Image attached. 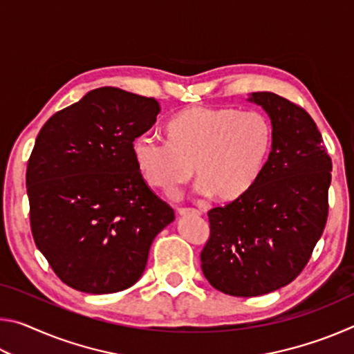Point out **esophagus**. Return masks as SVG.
<instances>
[{"mask_svg":"<svg viewBox=\"0 0 354 354\" xmlns=\"http://www.w3.org/2000/svg\"><path fill=\"white\" fill-rule=\"evenodd\" d=\"M178 214L179 215H200V211H196V209H192V207H178Z\"/></svg>","mask_w":354,"mask_h":354,"instance_id":"34e87169","label":"esophagus"}]
</instances>
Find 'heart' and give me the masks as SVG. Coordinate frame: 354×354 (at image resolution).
<instances>
[{
    "mask_svg": "<svg viewBox=\"0 0 354 354\" xmlns=\"http://www.w3.org/2000/svg\"><path fill=\"white\" fill-rule=\"evenodd\" d=\"M167 140L143 134L133 142L137 169L149 187L173 194L195 175L203 194L234 201L254 187L273 148V127L261 112L190 107L165 123Z\"/></svg>",
    "mask_w": 354,
    "mask_h": 354,
    "instance_id": "1",
    "label": "heart"
}]
</instances>
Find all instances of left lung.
<instances>
[{"mask_svg":"<svg viewBox=\"0 0 354 354\" xmlns=\"http://www.w3.org/2000/svg\"><path fill=\"white\" fill-rule=\"evenodd\" d=\"M248 101L268 113L273 148L248 194L207 212L201 270L215 289L257 297L295 279L310 259L328 218L329 158L313 117L272 92Z\"/></svg>","mask_w":354,"mask_h":354,"instance_id":"1","label":"left lung"}]
</instances>
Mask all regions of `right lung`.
I'll return each mask as SVG.
<instances>
[{
	"instance_id": "obj_1",
	"label": "right lung",
	"mask_w": 354,
	"mask_h": 354,
	"mask_svg": "<svg viewBox=\"0 0 354 354\" xmlns=\"http://www.w3.org/2000/svg\"><path fill=\"white\" fill-rule=\"evenodd\" d=\"M160 106L117 87H101L56 112L28 160L34 242L62 283L86 293L136 284L154 237L175 212L154 195L133 156L136 137Z\"/></svg>"
}]
</instances>
